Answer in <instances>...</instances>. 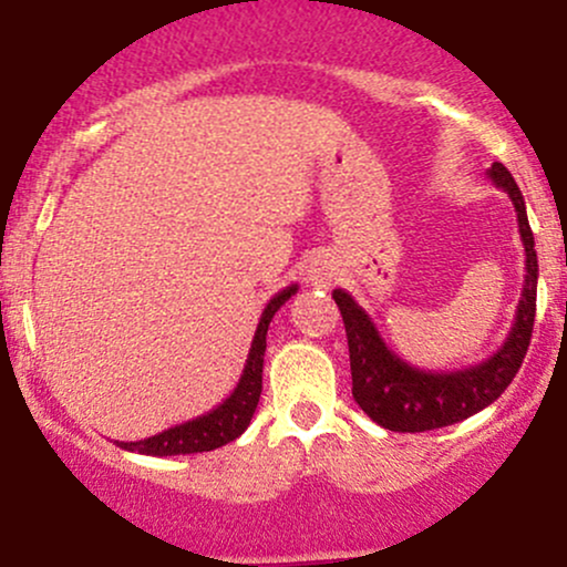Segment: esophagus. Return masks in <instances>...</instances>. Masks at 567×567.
Instances as JSON below:
<instances>
[{"mask_svg": "<svg viewBox=\"0 0 567 567\" xmlns=\"http://www.w3.org/2000/svg\"><path fill=\"white\" fill-rule=\"evenodd\" d=\"M333 277H336V266L328 261V258H315V261L309 264V279L315 285H330L333 282Z\"/></svg>", "mask_w": 567, "mask_h": 567, "instance_id": "obj_1", "label": "esophagus"}]
</instances>
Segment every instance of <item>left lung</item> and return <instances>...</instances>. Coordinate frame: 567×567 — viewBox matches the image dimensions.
Masks as SVG:
<instances>
[{"instance_id":"8db88e82","label":"left lung","mask_w":567,"mask_h":567,"mask_svg":"<svg viewBox=\"0 0 567 567\" xmlns=\"http://www.w3.org/2000/svg\"><path fill=\"white\" fill-rule=\"evenodd\" d=\"M487 178L509 194L525 245L523 298L517 303L509 336L496 354L480 365L451 370V373L413 368L386 347L368 311L347 290H333V301L341 309L343 328H347L351 394L357 405L389 432H432L470 419L504 394L528 354L533 320H536L538 258L533 250L536 243L525 213V199L512 173L501 162H493Z\"/></svg>"}]
</instances>
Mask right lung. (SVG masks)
<instances>
[{
	"instance_id": "obj_1",
	"label": "right lung",
	"mask_w": 567,
	"mask_h": 567,
	"mask_svg": "<svg viewBox=\"0 0 567 567\" xmlns=\"http://www.w3.org/2000/svg\"><path fill=\"white\" fill-rule=\"evenodd\" d=\"M298 285L279 290L269 303H266L261 320H258L256 336H252L250 354H247L245 370L239 375V383L234 392L226 396L220 405L210 413L197 415V419L186 421V424L171 426L165 432L154 434V437L138 442H116L122 451H135L143 455H186V453H205L216 451L226 442L237 440L239 434L250 426L252 413H256L258 400H261V375H264V351H266V330H269L271 317L277 315L279 306L296 296Z\"/></svg>"
}]
</instances>
